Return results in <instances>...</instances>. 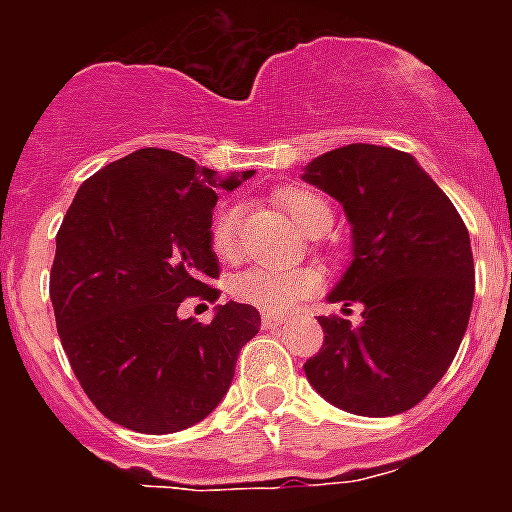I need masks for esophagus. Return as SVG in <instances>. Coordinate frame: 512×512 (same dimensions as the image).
Listing matches in <instances>:
<instances>
[{
  "instance_id": "34e87169",
  "label": "esophagus",
  "mask_w": 512,
  "mask_h": 512,
  "mask_svg": "<svg viewBox=\"0 0 512 512\" xmlns=\"http://www.w3.org/2000/svg\"><path fill=\"white\" fill-rule=\"evenodd\" d=\"M284 323H287V318H284V315H274V312H264V315H261V325L269 330H279Z\"/></svg>"
}]
</instances>
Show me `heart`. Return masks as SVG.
<instances>
[{
	"mask_svg": "<svg viewBox=\"0 0 512 512\" xmlns=\"http://www.w3.org/2000/svg\"><path fill=\"white\" fill-rule=\"evenodd\" d=\"M279 202L287 215L305 230L307 235L315 233L323 225H333V210L323 197L307 189H284ZM241 205H228L217 212L212 223L210 241L220 259H233L241 238ZM320 287V274L307 266H251L241 271L230 284L235 300L259 307L264 312H287L295 307L297 300L310 297Z\"/></svg>",
	"mask_w": 512,
	"mask_h": 512,
	"instance_id": "b5f03b06",
	"label": "heart"
}]
</instances>
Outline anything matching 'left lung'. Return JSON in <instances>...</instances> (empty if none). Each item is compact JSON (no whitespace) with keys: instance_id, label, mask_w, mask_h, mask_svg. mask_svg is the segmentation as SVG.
<instances>
[{"instance_id":"left-lung-1","label":"left lung","mask_w":512,"mask_h":512,"mask_svg":"<svg viewBox=\"0 0 512 512\" xmlns=\"http://www.w3.org/2000/svg\"><path fill=\"white\" fill-rule=\"evenodd\" d=\"M302 179L341 202L351 264L328 302L364 305L361 323L318 318L325 341L305 361L320 397L364 418L418 405L446 374L474 300L469 233L410 153L351 143L312 158Z\"/></svg>"}]
</instances>
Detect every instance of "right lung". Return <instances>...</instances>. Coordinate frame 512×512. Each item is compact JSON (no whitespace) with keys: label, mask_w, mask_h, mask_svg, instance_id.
I'll list each match as a JSON object with an SVG mask.
<instances>
[{"label":"right lung","mask_w":512,"mask_h":512,"mask_svg":"<svg viewBox=\"0 0 512 512\" xmlns=\"http://www.w3.org/2000/svg\"><path fill=\"white\" fill-rule=\"evenodd\" d=\"M228 179L164 148H140L81 184L56 235L51 302L71 369L104 418L138 433L184 431L230 390L256 307L225 302L210 325L179 318L187 297L217 300V189Z\"/></svg>","instance_id":"add662e5"}]
</instances>
